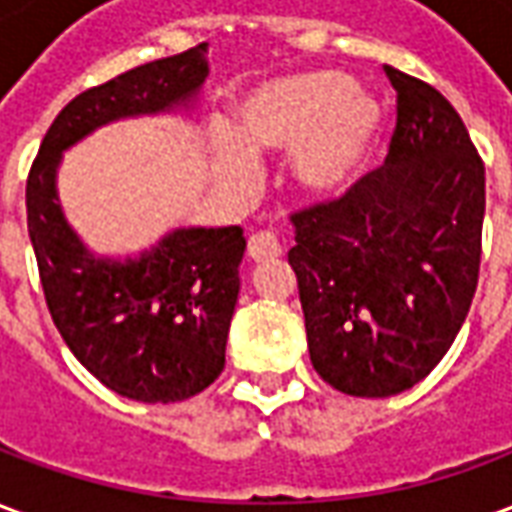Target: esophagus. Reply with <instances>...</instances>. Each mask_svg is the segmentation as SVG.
Returning <instances> with one entry per match:
<instances>
[{
	"instance_id": "34e87169",
	"label": "esophagus",
	"mask_w": 512,
	"mask_h": 512,
	"mask_svg": "<svg viewBox=\"0 0 512 512\" xmlns=\"http://www.w3.org/2000/svg\"><path fill=\"white\" fill-rule=\"evenodd\" d=\"M246 255L252 257L255 263H266V260H274V257L282 255V244H279V238L274 233L260 230V233H255L249 238Z\"/></svg>"
}]
</instances>
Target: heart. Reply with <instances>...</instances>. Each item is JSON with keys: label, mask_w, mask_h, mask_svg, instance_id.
<instances>
[{"label": "heart", "mask_w": 512, "mask_h": 512, "mask_svg": "<svg viewBox=\"0 0 512 512\" xmlns=\"http://www.w3.org/2000/svg\"><path fill=\"white\" fill-rule=\"evenodd\" d=\"M381 128V106L340 71H307L260 84L235 109L238 142L249 156L293 153V180L310 194H332L354 178ZM233 183L255 180L252 161L230 147Z\"/></svg>", "instance_id": "obj_1"}]
</instances>
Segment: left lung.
I'll use <instances>...</instances> for the list:
<instances>
[{
	"instance_id": "1",
	"label": "left lung",
	"mask_w": 512,
	"mask_h": 512,
	"mask_svg": "<svg viewBox=\"0 0 512 512\" xmlns=\"http://www.w3.org/2000/svg\"><path fill=\"white\" fill-rule=\"evenodd\" d=\"M384 73L397 93L384 164L290 213L312 367L354 397L397 395L439 365L483 255L485 164L461 115L428 82Z\"/></svg>"
}]
</instances>
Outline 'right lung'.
Segmentation results:
<instances>
[{
  "label": "right lung",
  "instance_id": "add662e5",
  "mask_svg": "<svg viewBox=\"0 0 512 512\" xmlns=\"http://www.w3.org/2000/svg\"><path fill=\"white\" fill-rule=\"evenodd\" d=\"M205 76L200 43L84 90L54 117L27 178V227L51 321L101 384L139 403L186 400L224 370L244 230L183 227L139 257H93L62 216L54 178L65 147L120 117L189 104Z\"/></svg>",
  "mask_w": 512,
  "mask_h": 512
}]
</instances>
